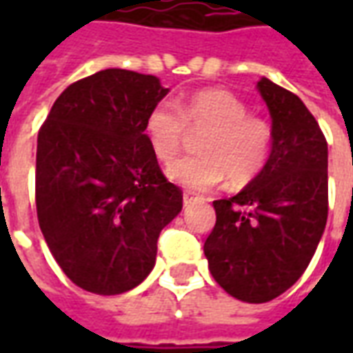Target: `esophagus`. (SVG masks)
<instances>
[{"label":"esophagus","mask_w":353,"mask_h":353,"mask_svg":"<svg viewBox=\"0 0 353 353\" xmlns=\"http://www.w3.org/2000/svg\"><path fill=\"white\" fill-rule=\"evenodd\" d=\"M192 202V194L191 192H183V206L187 208Z\"/></svg>","instance_id":"esophagus-1"}]
</instances>
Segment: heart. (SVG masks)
<instances>
[{"instance_id":"b5f03b06","label":"heart","mask_w":353,"mask_h":353,"mask_svg":"<svg viewBox=\"0 0 353 353\" xmlns=\"http://www.w3.org/2000/svg\"><path fill=\"white\" fill-rule=\"evenodd\" d=\"M176 105L168 100L151 108L145 119L147 143L161 162L176 159L187 128L200 136L199 154L172 162L166 176L191 191H210L229 179L244 187L259 176L272 151V126L248 115V105L227 90H200Z\"/></svg>"}]
</instances>
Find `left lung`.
I'll return each mask as SVG.
<instances>
[{
	"label": "left lung",
	"instance_id": "1",
	"mask_svg": "<svg viewBox=\"0 0 353 353\" xmlns=\"http://www.w3.org/2000/svg\"><path fill=\"white\" fill-rule=\"evenodd\" d=\"M257 90L272 119V151L259 176L215 200L204 242L214 280L244 303H268L295 283L327 223V141L303 100L266 77Z\"/></svg>",
	"mask_w": 353,
	"mask_h": 353
}]
</instances>
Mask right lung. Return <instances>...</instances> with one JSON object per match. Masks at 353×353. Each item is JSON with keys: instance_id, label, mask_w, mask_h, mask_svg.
Listing matches in <instances>:
<instances>
[{"instance_id": "obj_1", "label": "right lung", "mask_w": 353, "mask_h": 353, "mask_svg": "<svg viewBox=\"0 0 353 353\" xmlns=\"http://www.w3.org/2000/svg\"><path fill=\"white\" fill-rule=\"evenodd\" d=\"M154 75L101 70L58 96L37 136L35 206L70 280L121 295L145 280L183 192L161 172L145 119L168 94Z\"/></svg>"}]
</instances>
